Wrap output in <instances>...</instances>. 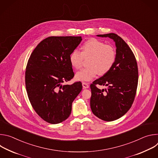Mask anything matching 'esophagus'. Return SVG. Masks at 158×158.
Instances as JSON below:
<instances>
[{"instance_id": "34e87169", "label": "esophagus", "mask_w": 158, "mask_h": 158, "mask_svg": "<svg viewBox=\"0 0 158 158\" xmlns=\"http://www.w3.org/2000/svg\"><path fill=\"white\" fill-rule=\"evenodd\" d=\"M82 86H83V88L84 89H87V88H89V84L86 82H82Z\"/></svg>"}]
</instances>
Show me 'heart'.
<instances>
[{"instance_id": "b5f03b06", "label": "heart", "mask_w": 158, "mask_h": 158, "mask_svg": "<svg viewBox=\"0 0 158 158\" xmlns=\"http://www.w3.org/2000/svg\"><path fill=\"white\" fill-rule=\"evenodd\" d=\"M82 51L74 50L70 56L71 64L74 68H81L84 57L89 58L88 65L76 74V79L81 81H90L98 74L103 75L107 73L113 66L116 52L114 48L96 39H91L84 43Z\"/></svg>"}]
</instances>
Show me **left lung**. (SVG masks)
Returning <instances> with one entry per match:
<instances>
[{
  "label": "left lung",
  "instance_id": "obj_1",
  "mask_svg": "<svg viewBox=\"0 0 158 158\" xmlns=\"http://www.w3.org/2000/svg\"><path fill=\"white\" fill-rule=\"evenodd\" d=\"M115 42L116 59L112 68L91 84L90 104L93 114L105 121L116 120L129 110L134 102L138 82L136 57L126 42L114 33L97 35ZM106 86L100 89L96 85Z\"/></svg>",
  "mask_w": 158,
  "mask_h": 158
}]
</instances>
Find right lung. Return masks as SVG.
<instances>
[{"mask_svg":"<svg viewBox=\"0 0 158 158\" xmlns=\"http://www.w3.org/2000/svg\"><path fill=\"white\" fill-rule=\"evenodd\" d=\"M81 36H51L42 40L27 64L25 81L27 96L36 113L56 124L71 113L72 103L81 91V82L62 85L74 76L69 60Z\"/></svg>","mask_w":158,"mask_h":158,"instance_id":"1","label":"right lung"}]
</instances>
